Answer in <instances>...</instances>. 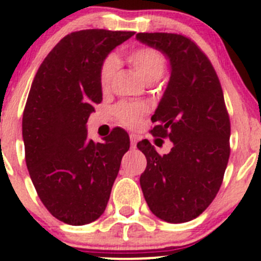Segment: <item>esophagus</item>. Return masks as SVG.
<instances>
[{"instance_id": "34e87169", "label": "esophagus", "mask_w": 261, "mask_h": 261, "mask_svg": "<svg viewBox=\"0 0 261 261\" xmlns=\"http://www.w3.org/2000/svg\"><path fill=\"white\" fill-rule=\"evenodd\" d=\"M130 141H131V149H135L136 143H138V138H136V135H133V134H131Z\"/></svg>"}]
</instances>
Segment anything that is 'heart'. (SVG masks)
Listing matches in <instances>:
<instances>
[{
    "label": "heart",
    "mask_w": 261,
    "mask_h": 261,
    "mask_svg": "<svg viewBox=\"0 0 261 261\" xmlns=\"http://www.w3.org/2000/svg\"><path fill=\"white\" fill-rule=\"evenodd\" d=\"M127 60L146 82L159 80L164 73L167 64L163 53L150 46H143L128 51ZM116 69L117 59L115 55L110 54L105 57L98 69V81L102 89L109 88ZM147 105L144 102H120L114 107V115L118 122L130 128L139 126L141 118L147 114Z\"/></svg>",
    "instance_id": "heart-1"
}]
</instances>
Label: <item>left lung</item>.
<instances>
[{
	"instance_id": "obj_1",
	"label": "left lung",
	"mask_w": 261,
	"mask_h": 261,
	"mask_svg": "<svg viewBox=\"0 0 261 261\" xmlns=\"http://www.w3.org/2000/svg\"><path fill=\"white\" fill-rule=\"evenodd\" d=\"M136 39L164 53L170 80L151 121L152 136L169 138V154L147 140L140 186L150 211L170 223L198 217L215 199L230 156V117L222 87L207 55L180 34L139 33Z\"/></svg>"
}]
</instances>
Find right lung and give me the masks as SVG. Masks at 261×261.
I'll return each instance as SVG.
<instances>
[{"mask_svg": "<svg viewBox=\"0 0 261 261\" xmlns=\"http://www.w3.org/2000/svg\"><path fill=\"white\" fill-rule=\"evenodd\" d=\"M134 34L102 29L68 34L31 84L22 115L26 165L44 206L68 225L91 223L105 212L130 147L120 127L105 143L88 140L86 123L102 101L99 64Z\"/></svg>", "mask_w": 261, "mask_h": 261, "instance_id": "obj_1", "label": "right lung"}]
</instances>
